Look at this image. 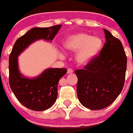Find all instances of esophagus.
Returning a JSON list of instances; mask_svg holds the SVG:
<instances>
[{
    "instance_id": "34e87169",
    "label": "esophagus",
    "mask_w": 133,
    "mask_h": 133,
    "mask_svg": "<svg viewBox=\"0 0 133 133\" xmlns=\"http://www.w3.org/2000/svg\"><path fill=\"white\" fill-rule=\"evenodd\" d=\"M73 72V70L72 69H67V74H72Z\"/></svg>"
}]
</instances>
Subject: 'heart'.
<instances>
[{"mask_svg": "<svg viewBox=\"0 0 133 133\" xmlns=\"http://www.w3.org/2000/svg\"><path fill=\"white\" fill-rule=\"evenodd\" d=\"M102 46L103 40L100 37H92L84 32L69 35L64 42V47L66 50L77 52L75 61L80 66H86L92 62L98 55Z\"/></svg>", "mask_w": 133, "mask_h": 133, "instance_id": "obj_1", "label": "heart"}]
</instances>
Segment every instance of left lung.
<instances>
[{
  "label": "left lung",
  "mask_w": 133,
  "mask_h": 133,
  "mask_svg": "<svg viewBox=\"0 0 133 133\" xmlns=\"http://www.w3.org/2000/svg\"><path fill=\"white\" fill-rule=\"evenodd\" d=\"M106 43L100 55L82 69L78 77L77 95L81 104L92 110L110 106L124 85L127 56L120 41L104 29Z\"/></svg>",
  "instance_id": "8db88e82"
}]
</instances>
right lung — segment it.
<instances>
[{"label": "right lung", "instance_id": "right-lung-1", "mask_svg": "<svg viewBox=\"0 0 133 133\" xmlns=\"http://www.w3.org/2000/svg\"><path fill=\"white\" fill-rule=\"evenodd\" d=\"M61 25L51 27H34L15 41L9 58V86L17 99L29 109L35 111L48 110L58 97V84L66 73V68H49L32 78L25 77L18 68V58L30 44L43 39L52 41Z\"/></svg>", "mask_w": 133, "mask_h": 133}]
</instances>
